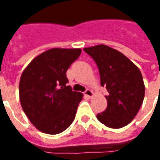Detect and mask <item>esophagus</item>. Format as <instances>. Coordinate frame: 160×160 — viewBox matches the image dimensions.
Masks as SVG:
<instances>
[{"label": "esophagus", "mask_w": 160, "mask_h": 160, "mask_svg": "<svg viewBox=\"0 0 160 160\" xmlns=\"http://www.w3.org/2000/svg\"><path fill=\"white\" fill-rule=\"evenodd\" d=\"M84 94H85V95H86L87 98H89L93 97V95H94L93 92H92V91L89 90V89H87V90L85 92H84Z\"/></svg>", "instance_id": "1"}]
</instances>
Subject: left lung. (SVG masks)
Listing matches in <instances>:
<instances>
[{"label": "left lung", "instance_id": "obj_1", "mask_svg": "<svg viewBox=\"0 0 160 160\" xmlns=\"http://www.w3.org/2000/svg\"><path fill=\"white\" fill-rule=\"evenodd\" d=\"M92 57L100 74L102 87H106L107 108L97 115L106 127L120 128L137 115L145 96V85L138 67L117 49L104 44L85 48Z\"/></svg>", "mask_w": 160, "mask_h": 160}]
</instances>
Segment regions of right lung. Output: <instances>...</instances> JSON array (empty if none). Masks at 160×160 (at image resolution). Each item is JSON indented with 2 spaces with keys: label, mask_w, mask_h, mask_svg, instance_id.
<instances>
[{
  "label": "right lung",
  "mask_w": 160,
  "mask_h": 160,
  "mask_svg": "<svg viewBox=\"0 0 160 160\" xmlns=\"http://www.w3.org/2000/svg\"><path fill=\"white\" fill-rule=\"evenodd\" d=\"M80 53V49H48L23 71L19 86L20 104L30 122L42 133H62L74 120L83 94L67 86L66 72Z\"/></svg>",
  "instance_id": "add662e5"
}]
</instances>
